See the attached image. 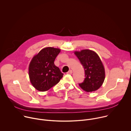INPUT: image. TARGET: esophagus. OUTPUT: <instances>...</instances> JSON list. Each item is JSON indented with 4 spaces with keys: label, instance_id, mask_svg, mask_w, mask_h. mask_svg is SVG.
Listing matches in <instances>:
<instances>
[{
    "label": "esophagus",
    "instance_id": "esophagus-1",
    "mask_svg": "<svg viewBox=\"0 0 131 131\" xmlns=\"http://www.w3.org/2000/svg\"><path fill=\"white\" fill-rule=\"evenodd\" d=\"M72 73V71L71 70H69L68 72H67V73L68 74H71Z\"/></svg>",
    "mask_w": 131,
    "mask_h": 131
}]
</instances>
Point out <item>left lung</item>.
Listing matches in <instances>:
<instances>
[{
	"mask_svg": "<svg viewBox=\"0 0 131 131\" xmlns=\"http://www.w3.org/2000/svg\"><path fill=\"white\" fill-rule=\"evenodd\" d=\"M85 71V78L79 85L84 91L91 92L96 91L103 84L105 72L103 64L97 54L90 50L75 51Z\"/></svg>",
	"mask_w": 131,
	"mask_h": 131,
	"instance_id": "8db88e82",
	"label": "left lung"
}]
</instances>
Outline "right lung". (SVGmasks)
I'll use <instances>...</instances> for the list:
<instances>
[{
	"label": "right lung",
	"instance_id": "add662e5",
	"mask_svg": "<svg viewBox=\"0 0 131 131\" xmlns=\"http://www.w3.org/2000/svg\"><path fill=\"white\" fill-rule=\"evenodd\" d=\"M61 50L47 47L35 55L29 65V77L33 86L39 91H46L58 83L64 74L54 62Z\"/></svg>",
	"mask_w": 131,
	"mask_h": 131
}]
</instances>
